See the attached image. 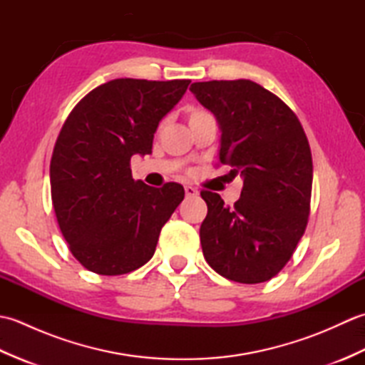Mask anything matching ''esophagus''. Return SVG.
I'll use <instances>...</instances> for the list:
<instances>
[{"mask_svg": "<svg viewBox=\"0 0 365 365\" xmlns=\"http://www.w3.org/2000/svg\"><path fill=\"white\" fill-rule=\"evenodd\" d=\"M185 195L188 197H195L199 195V191L195 187H191V185H187V187H185Z\"/></svg>", "mask_w": 365, "mask_h": 365, "instance_id": "obj_1", "label": "esophagus"}]
</instances>
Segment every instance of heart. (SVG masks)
<instances>
[{
	"mask_svg": "<svg viewBox=\"0 0 365 365\" xmlns=\"http://www.w3.org/2000/svg\"><path fill=\"white\" fill-rule=\"evenodd\" d=\"M199 113H202V110H195L191 113V115H195V114H199Z\"/></svg>",
	"mask_w": 365,
	"mask_h": 365,
	"instance_id": "obj_1",
	"label": "heart"
}]
</instances>
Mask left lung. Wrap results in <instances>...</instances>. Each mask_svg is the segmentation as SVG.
I'll return each instance as SVG.
<instances>
[{
    "instance_id": "8db88e82",
    "label": "left lung",
    "mask_w": 365,
    "mask_h": 365,
    "mask_svg": "<svg viewBox=\"0 0 365 365\" xmlns=\"http://www.w3.org/2000/svg\"><path fill=\"white\" fill-rule=\"evenodd\" d=\"M190 89L220 122V161L232 177H243L234 207L200 191L208 207L200 226L204 257L229 281H269L292 259L311 213L314 168L304 128L281 98L251 80Z\"/></svg>"
}]
</instances>
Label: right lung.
I'll return each mask as SVG.
<instances>
[{"label":"right lung","mask_w":365,"mask_h":365,"mask_svg":"<svg viewBox=\"0 0 365 365\" xmlns=\"http://www.w3.org/2000/svg\"><path fill=\"white\" fill-rule=\"evenodd\" d=\"M190 83L111 80L67 115L50 161L51 200L68 250L92 273L127 274L149 262L183 200L182 185L135 180L130 160L152 152L160 120Z\"/></svg>","instance_id":"1"}]
</instances>
